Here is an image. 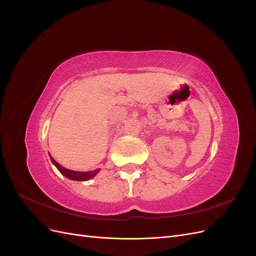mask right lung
I'll list each match as a JSON object with an SVG mask.
<instances>
[{"instance_id":"right-lung-1","label":"right lung","mask_w":256,"mask_h":256,"mask_svg":"<svg viewBox=\"0 0 256 256\" xmlns=\"http://www.w3.org/2000/svg\"><path fill=\"white\" fill-rule=\"evenodd\" d=\"M50 159L52 161V164L58 168V171L63 174L65 177L69 178V180H78V182H85L88 180L90 178H92L94 176H96V174L99 172V170H96V171H90V172H76V171H72V170H68L64 166H62L60 164H58V162L54 160L51 156Z\"/></svg>"}]
</instances>
